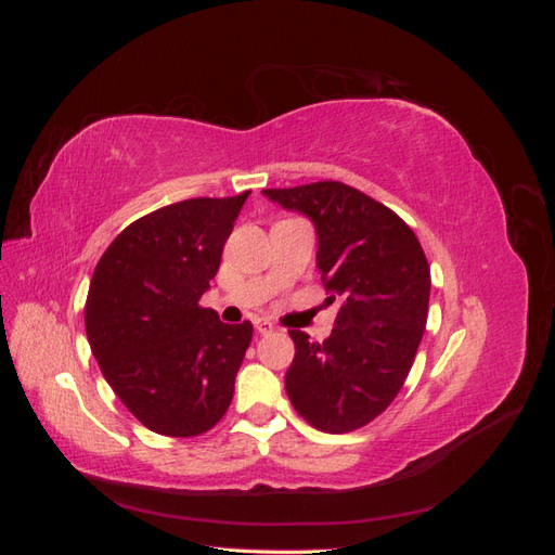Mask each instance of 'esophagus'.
Masks as SVG:
<instances>
[{"label": "esophagus", "mask_w": 555, "mask_h": 555, "mask_svg": "<svg viewBox=\"0 0 555 555\" xmlns=\"http://www.w3.org/2000/svg\"><path fill=\"white\" fill-rule=\"evenodd\" d=\"M255 328H257V333H271L275 326L271 324V322H268V319H257V322H255Z\"/></svg>", "instance_id": "1"}]
</instances>
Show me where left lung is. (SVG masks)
I'll return each instance as SVG.
<instances>
[{
    "instance_id": "1",
    "label": "left lung",
    "mask_w": 555,
    "mask_h": 555,
    "mask_svg": "<svg viewBox=\"0 0 555 555\" xmlns=\"http://www.w3.org/2000/svg\"><path fill=\"white\" fill-rule=\"evenodd\" d=\"M317 227V266L328 304L340 298L324 343L296 345L284 386L294 410L324 433L363 428L391 405L424 338L430 266L414 231L373 196L338 180L263 190Z\"/></svg>"
}]
</instances>
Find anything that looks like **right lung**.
<instances>
[{
  "mask_svg": "<svg viewBox=\"0 0 555 555\" xmlns=\"http://www.w3.org/2000/svg\"><path fill=\"white\" fill-rule=\"evenodd\" d=\"M249 192L188 198L143 215L99 259L86 300L92 354L139 422L194 438L227 414L251 324H222L198 300Z\"/></svg>",
  "mask_w": 555,
  "mask_h": 555,
  "instance_id": "obj_1",
  "label": "right lung"
}]
</instances>
